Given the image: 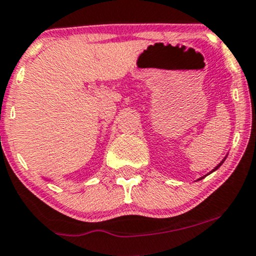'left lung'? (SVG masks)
Here are the masks:
<instances>
[{"label": "left lung", "instance_id": "obj_1", "mask_svg": "<svg viewBox=\"0 0 256 256\" xmlns=\"http://www.w3.org/2000/svg\"><path fill=\"white\" fill-rule=\"evenodd\" d=\"M224 161H222V162H224ZM222 162H221V164H218V166H216V167H215V170H217V168H218V167H220V166H221V164H222ZM215 170H214V171H215Z\"/></svg>", "mask_w": 256, "mask_h": 256}]
</instances>
